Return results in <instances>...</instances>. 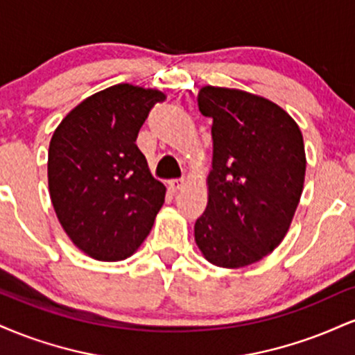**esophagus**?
<instances>
[{
    "label": "esophagus",
    "instance_id": "1",
    "mask_svg": "<svg viewBox=\"0 0 355 355\" xmlns=\"http://www.w3.org/2000/svg\"><path fill=\"white\" fill-rule=\"evenodd\" d=\"M170 189H172L173 191H178L183 189V185H185V178H173V180L168 182Z\"/></svg>",
    "mask_w": 355,
    "mask_h": 355
}]
</instances>
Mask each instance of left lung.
I'll use <instances>...</instances> for the list:
<instances>
[{
  "instance_id": "left-lung-1",
  "label": "left lung",
  "mask_w": 355,
  "mask_h": 355,
  "mask_svg": "<svg viewBox=\"0 0 355 355\" xmlns=\"http://www.w3.org/2000/svg\"><path fill=\"white\" fill-rule=\"evenodd\" d=\"M197 100L214 120V158L195 242L214 266H250L282 242L294 218L305 177L302 133L279 105L242 89L203 87Z\"/></svg>"
}]
</instances>
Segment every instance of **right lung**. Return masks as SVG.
<instances>
[{"mask_svg": "<svg viewBox=\"0 0 355 355\" xmlns=\"http://www.w3.org/2000/svg\"><path fill=\"white\" fill-rule=\"evenodd\" d=\"M158 89L113 85L61 120L48 150V187L61 227L96 260L126 259L141 245L165 202L137 137Z\"/></svg>", "mask_w": 355, "mask_h": 355, "instance_id": "1", "label": "right lung"}]
</instances>
